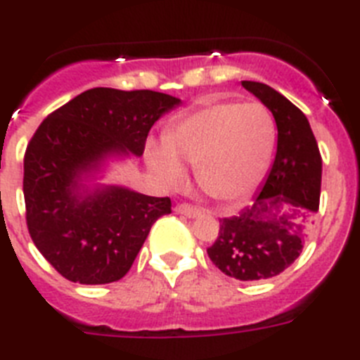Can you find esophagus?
Returning a JSON list of instances; mask_svg holds the SVG:
<instances>
[{"label": "esophagus", "instance_id": "1", "mask_svg": "<svg viewBox=\"0 0 360 360\" xmlns=\"http://www.w3.org/2000/svg\"><path fill=\"white\" fill-rule=\"evenodd\" d=\"M174 212L176 214L187 216V218H198L202 214V209L195 207V205H191V203H178L176 207H174Z\"/></svg>", "mask_w": 360, "mask_h": 360}]
</instances>
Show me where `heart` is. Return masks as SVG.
Returning a JSON list of instances; mask_svg holds the SVG:
<instances>
[{
    "label": "heart",
    "instance_id": "b5f03b06",
    "mask_svg": "<svg viewBox=\"0 0 360 360\" xmlns=\"http://www.w3.org/2000/svg\"><path fill=\"white\" fill-rule=\"evenodd\" d=\"M276 120L262 103L211 101L182 117L151 144V165L169 184L186 180L182 164L196 169L198 184L216 200H238L262 182L276 148Z\"/></svg>",
    "mask_w": 360,
    "mask_h": 360
}]
</instances>
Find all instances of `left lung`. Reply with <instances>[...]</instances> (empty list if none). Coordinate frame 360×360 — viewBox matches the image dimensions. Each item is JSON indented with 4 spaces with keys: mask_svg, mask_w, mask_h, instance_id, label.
Wrapping results in <instances>:
<instances>
[{
    "mask_svg": "<svg viewBox=\"0 0 360 360\" xmlns=\"http://www.w3.org/2000/svg\"><path fill=\"white\" fill-rule=\"evenodd\" d=\"M241 84L272 111L278 151L252 203L219 219L207 254L229 278L257 281L281 274L303 250L310 214L319 209L323 160L303 111L263 82Z\"/></svg>",
    "mask_w": 360,
    "mask_h": 360,
    "instance_id": "8db88e82",
    "label": "left lung"
}]
</instances>
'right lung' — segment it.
<instances>
[{
    "mask_svg": "<svg viewBox=\"0 0 360 360\" xmlns=\"http://www.w3.org/2000/svg\"><path fill=\"white\" fill-rule=\"evenodd\" d=\"M151 90L91 88L50 113L25 153L23 195L32 241L46 262L81 285L128 274L169 198L90 184L108 158L142 157L151 126L180 106Z\"/></svg>",
    "mask_w": 360,
    "mask_h": 360,
    "instance_id": "obj_1",
    "label": "right lung"
}]
</instances>
